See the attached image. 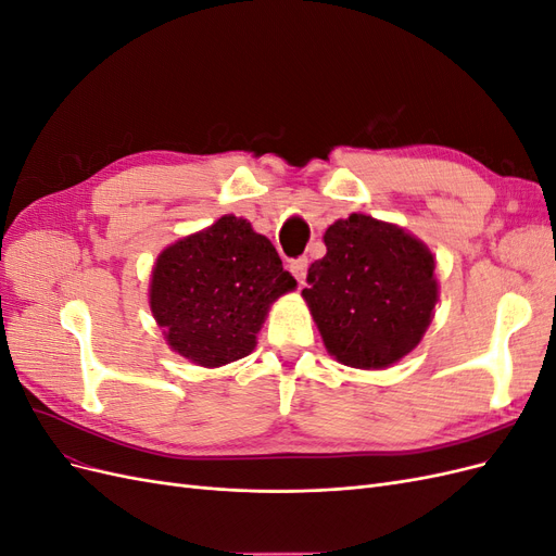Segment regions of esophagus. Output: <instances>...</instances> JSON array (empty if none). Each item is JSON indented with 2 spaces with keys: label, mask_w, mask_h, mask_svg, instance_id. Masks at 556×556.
Masks as SVG:
<instances>
[{
  "label": "esophagus",
  "mask_w": 556,
  "mask_h": 556,
  "mask_svg": "<svg viewBox=\"0 0 556 556\" xmlns=\"http://www.w3.org/2000/svg\"><path fill=\"white\" fill-rule=\"evenodd\" d=\"M290 271H292V276L304 285V280H306V271H308V260L306 257H296V260H292L290 262Z\"/></svg>",
  "instance_id": "1"
}]
</instances>
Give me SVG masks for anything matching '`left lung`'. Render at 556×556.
I'll use <instances>...</instances> for the list:
<instances>
[{"mask_svg":"<svg viewBox=\"0 0 556 556\" xmlns=\"http://www.w3.org/2000/svg\"><path fill=\"white\" fill-rule=\"evenodd\" d=\"M325 245L301 296L329 355L366 371L396 364L422 341L439 301L429 248L364 213L336 220Z\"/></svg>","mask_w":556,"mask_h":556,"instance_id":"obj_1","label":"left lung"}]
</instances>
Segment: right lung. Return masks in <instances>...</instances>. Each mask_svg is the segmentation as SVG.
Returning a JSON list of instances; mask_svg holds the SVG:
<instances>
[{"label": "right lung", "mask_w": 556, "mask_h": 556, "mask_svg": "<svg viewBox=\"0 0 556 556\" xmlns=\"http://www.w3.org/2000/svg\"><path fill=\"white\" fill-rule=\"evenodd\" d=\"M274 243L237 215H223L160 252L150 311L180 357L215 368L250 355L274 301L292 292Z\"/></svg>", "instance_id": "obj_1"}]
</instances>
